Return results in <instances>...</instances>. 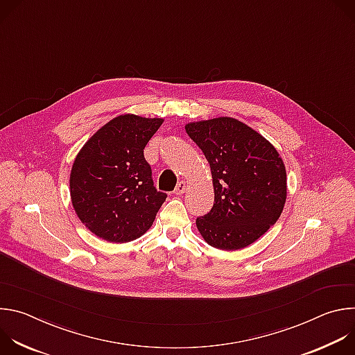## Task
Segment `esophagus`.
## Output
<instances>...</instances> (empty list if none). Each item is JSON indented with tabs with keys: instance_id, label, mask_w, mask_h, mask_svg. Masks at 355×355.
Here are the masks:
<instances>
[{
	"instance_id": "1",
	"label": "esophagus",
	"mask_w": 355,
	"mask_h": 355,
	"mask_svg": "<svg viewBox=\"0 0 355 355\" xmlns=\"http://www.w3.org/2000/svg\"><path fill=\"white\" fill-rule=\"evenodd\" d=\"M185 189H187V182H185V181H180V182L177 184L174 192H175L177 195H181V193L185 192Z\"/></svg>"
}]
</instances>
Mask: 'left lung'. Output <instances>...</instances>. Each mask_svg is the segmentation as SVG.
<instances>
[{
	"label": "left lung",
	"instance_id": "obj_1",
	"mask_svg": "<svg viewBox=\"0 0 355 355\" xmlns=\"http://www.w3.org/2000/svg\"><path fill=\"white\" fill-rule=\"evenodd\" d=\"M185 130L205 155L214 178V207L196 218L202 237L220 250L256 241L278 220L286 199V173L278 151L233 118L188 123Z\"/></svg>",
	"mask_w": 355,
	"mask_h": 355
}]
</instances>
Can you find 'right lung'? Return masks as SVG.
<instances>
[{
    "mask_svg": "<svg viewBox=\"0 0 355 355\" xmlns=\"http://www.w3.org/2000/svg\"><path fill=\"white\" fill-rule=\"evenodd\" d=\"M163 119L121 115L81 148L70 195L81 222L98 237L125 243L153 225L167 193L156 189L143 150Z\"/></svg>",
    "mask_w": 355,
    "mask_h": 355,
    "instance_id": "1",
    "label": "right lung"
}]
</instances>
